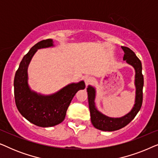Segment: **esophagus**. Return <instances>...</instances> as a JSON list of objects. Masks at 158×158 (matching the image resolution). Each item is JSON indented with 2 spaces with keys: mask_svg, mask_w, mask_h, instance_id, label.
I'll return each instance as SVG.
<instances>
[{
  "mask_svg": "<svg viewBox=\"0 0 158 158\" xmlns=\"http://www.w3.org/2000/svg\"><path fill=\"white\" fill-rule=\"evenodd\" d=\"M84 82H85V85L87 86L92 82V78L89 76H86L85 78H84Z\"/></svg>",
  "mask_w": 158,
  "mask_h": 158,
  "instance_id": "esophagus-1",
  "label": "esophagus"
}]
</instances>
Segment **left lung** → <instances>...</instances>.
Masks as SVG:
<instances>
[{
	"label": "left lung",
	"mask_w": 158,
	"mask_h": 158,
	"mask_svg": "<svg viewBox=\"0 0 158 158\" xmlns=\"http://www.w3.org/2000/svg\"><path fill=\"white\" fill-rule=\"evenodd\" d=\"M124 52L123 60L127 63L134 67L135 70V86H136V97L135 103L131 111L126 115L120 118H111L101 114L97 110L95 106V96L96 90L94 87L89 85L87 88L88 104L90 113V120L93 125L99 130L105 131H112L120 129L127 126L129 122L134 119L138 112L141 109L143 99L144 77L142 73V62L136 56L135 53L127 47H122Z\"/></svg>",
	"instance_id": "left-lung-1"
}]
</instances>
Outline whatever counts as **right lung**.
<instances>
[{"label":"right lung","mask_w":158,"mask_h":158,"mask_svg":"<svg viewBox=\"0 0 158 158\" xmlns=\"http://www.w3.org/2000/svg\"><path fill=\"white\" fill-rule=\"evenodd\" d=\"M52 40L40 41L30 49L20 62L14 77L15 102L23 117L38 127H48L59 124L64 119L67 110L75 94L85 88L84 81L69 84L50 96L32 91L28 85L27 68L39 49L52 47Z\"/></svg>","instance_id":"add662e5"}]
</instances>
